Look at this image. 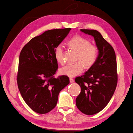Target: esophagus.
Segmentation results:
<instances>
[{
    "label": "esophagus",
    "mask_w": 133,
    "mask_h": 133,
    "mask_svg": "<svg viewBox=\"0 0 133 133\" xmlns=\"http://www.w3.org/2000/svg\"><path fill=\"white\" fill-rule=\"evenodd\" d=\"M69 81H70V83H74V79L73 78H70Z\"/></svg>",
    "instance_id": "1"
}]
</instances>
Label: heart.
<instances>
[{
    "instance_id": "obj_1",
    "label": "heart",
    "mask_w": 133,
    "mask_h": 133,
    "mask_svg": "<svg viewBox=\"0 0 133 133\" xmlns=\"http://www.w3.org/2000/svg\"><path fill=\"white\" fill-rule=\"evenodd\" d=\"M68 44L71 49L77 51L76 61L78 62L68 64L62 68L59 71L62 75L74 77L83 71L84 65L87 68H90L93 65L98 58V50L95 45L90 44L89 41L81 36H75L71 38ZM54 55L59 63L64 64V48L62 45H59L56 47Z\"/></svg>"
}]
</instances>
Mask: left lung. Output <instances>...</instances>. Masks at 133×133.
Here are the masks:
<instances>
[{"instance_id": "left-lung-1", "label": "left lung", "mask_w": 133, "mask_h": 133, "mask_svg": "<svg viewBox=\"0 0 133 133\" xmlns=\"http://www.w3.org/2000/svg\"><path fill=\"white\" fill-rule=\"evenodd\" d=\"M80 30L94 37L99 54L93 65L75 79L81 88L76 105L83 113L93 115L107 105L114 93L118 82L116 56L113 48L98 31Z\"/></svg>"}]
</instances>
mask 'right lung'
I'll return each instance as SVG.
<instances>
[{
	"mask_svg": "<svg viewBox=\"0 0 133 133\" xmlns=\"http://www.w3.org/2000/svg\"><path fill=\"white\" fill-rule=\"evenodd\" d=\"M71 28L47 30L32 38L19 55L17 84L22 98L32 110L46 114L55 107L60 91L69 84L66 75L54 78L58 62L54 50Z\"/></svg>",
	"mask_w": 133,
	"mask_h": 133,
	"instance_id": "add662e5",
	"label": "right lung"
}]
</instances>
